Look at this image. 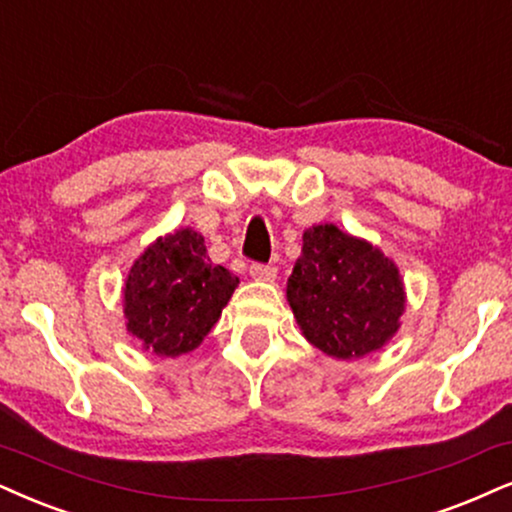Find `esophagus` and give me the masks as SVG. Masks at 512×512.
<instances>
[{"label": "esophagus", "mask_w": 512, "mask_h": 512, "mask_svg": "<svg viewBox=\"0 0 512 512\" xmlns=\"http://www.w3.org/2000/svg\"><path fill=\"white\" fill-rule=\"evenodd\" d=\"M250 276L255 278V281H271V278L276 276V267H274V264L255 262L250 267Z\"/></svg>", "instance_id": "obj_1"}]
</instances>
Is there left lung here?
Instances as JSON below:
<instances>
[{
  "label": "left lung",
  "instance_id": "1",
  "mask_svg": "<svg viewBox=\"0 0 512 512\" xmlns=\"http://www.w3.org/2000/svg\"><path fill=\"white\" fill-rule=\"evenodd\" d=\"M302 241L286 295L304 338L335 359H359L383 347L404 312L397 267L333 224L312 226Z\"/></svg>",
  "mask_w": 512,
  "mask_h": 512
}]
</instances>
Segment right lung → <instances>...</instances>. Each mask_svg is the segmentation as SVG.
<instances>
[{
    "label": "right lung",
    "mask_w": 512,
    "mask_h": 512,
    "mask_svg": "<svg viewBox=\"0 0 512 512\" xmlns=\"http://www.w3.org/2000/svg\"><path fill=\"white\" fill-rule=\"evenodd\" d=\"M238 278L212 264L191 229L158 238L134 262L125 283L127 331L160 357H179L215 326Z\"/></svg>",
    "instance_id": "right-lung-1"
}]
</instances>
